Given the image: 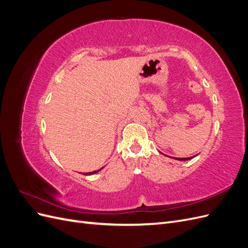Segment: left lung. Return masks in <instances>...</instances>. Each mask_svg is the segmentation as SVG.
<instances>
[{
  "label": "left lung",
  "mask_w": 248,
  "mask_h": 248,
  "mask_svg": "<svg viewBox=\"0 0 248 248\" xmlns=\"http://www.w3.org/2000/svg\"><path fill=\"white\" fill-rule=\"evenodd\" d=\"M193 157H196V156H192V157H188V158H176V157H171V158H174V159H177V160H189V159L193 158Z\"/></svg>",
  "instance_id": "1"
}]
</instances>
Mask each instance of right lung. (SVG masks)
<instances>
[{
  "mask_svg": "<svg viewBox=\"0 0 248 248\" xmlns=\"http://www.w3.org/2000/svg\"><path fill=\"white\" fill-rule=\"evenodd\" d=\"M102 169H103V168H101L100 170H102ZM100 170H94V171H90V172H85V174H84V175H86V176H87V175H93V174H96V172H97V171H99Z\"/></svg>",
  "mask_w": 248,
  "mask_h": 248,
  "instance_id": "obj_1",
  "label": "right lung"
}]
</instances>
